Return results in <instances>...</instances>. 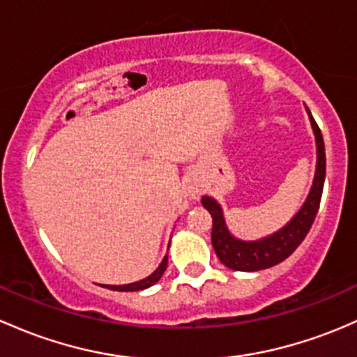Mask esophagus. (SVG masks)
I'll return each instance as SVG.
<instances>
[{"mask_svg":"<svg viewBox=\"0 0 357 357\" xmlns=\"http://www.w3.org/2000/svg\"><path fill=\"white\" fill-rule=\"evenodd\" d=\"M198 197H200V190L191 188L190 190V198H193V200H198Z\"/></svg>","mask_w":357,"mask_h":357,"instance_id":"esophagus-1","label":"esophagus"}]
</instances>
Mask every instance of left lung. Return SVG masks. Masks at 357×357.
I'll list each match as a JSON object with an SVG mask.
<instances>
[{
  "label": "left lung",
  "mask_w": 357,
  "mask_h": 357,
  "mask_svg": "<svg viewBox=\"0 0 357 357\" xmlns=\"http://www.w3.org/2000/svg\"><path fill=\"white\" fill-rule=\"evenodd\" d=\"M311 119L313 126L314 142H317V167H314L313 185L307 193L305 204L294 213L291 220L279 231L267 238L255 239V241H245L231 234L227 229L226 219H224L222 207L215 198L205 195L202 198V205L208 210L212 215V246L217 257L224 265L238 272H258V270L270 268L280 264L294 253V250L303 243L306 234L317 217L318 207H320L321 191L325 183V145L321 138L320 128Z\"/></svg>",
  "instance_id": "left-lung-1"
}]
</instances>
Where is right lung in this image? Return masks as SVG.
I'll use <instances>...</instances> for the list:
<instances>
[{
  "instance_id": "right-lung-1",
  "label": "right lung",
  "mask_w": 357,
  "mask_h": 357,
  "mask_svg": "<svg viewBox=\"0 0 357 357\" xmlns=\"http://www.w3.org/2000/svg\"><path fill=\"white\" fill-rule=\"evenodd\" d=\"M167 268V255L162 258V261H160V265L153 270L152 273H150L149 277H145V279L142 280H137V282H131V284H125V286H111L114 291H144V289H147L150 286H153V284L159 282L160 277L164 275V272H166Z\"/></svg>"
}]
</instances>
